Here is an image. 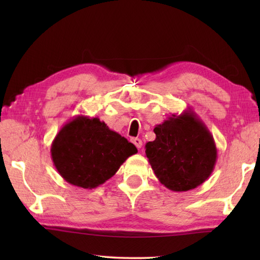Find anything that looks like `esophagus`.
Returning <instances> with one entry per match:
<instances>
[{
  "instance_id": "1",
  "label": "esophagus",
  "mask_w": 260,
  "mask_h": 260,
  "mask_svg": "<svg viewBox=\"0 0 260 260\" xmlns=\"http://www.w3.org/2000/svg\"><path fill=\"white\" fill-rule=\"evenodd\" d=\"M132 142H133V144H134L137 148H139V150H140V148H141L142 145H143L142 140H141V139H137V137H136V139H132Z\"/></svg>"
}]
</instances>
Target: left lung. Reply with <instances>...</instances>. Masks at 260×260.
Instances as JSON below:
<instances>
[{"label": "left lung", "mask_w": 260, "mask_h": 260, "mask_svg": "<svg viewBox=\"0 0 260 260\" xmlns=\"http://www.w3.org/2000/svg\"><path fill=\"white\" fill-rule=\"evenodd\" d=\"M156 137L145 145L156 178L174 192L196 189L213 172L218 152L212 134L191 108L154 128Z\"/></svg>", "instance_id": "left-lung-1"}]
</instances>
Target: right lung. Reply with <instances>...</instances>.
Wrapping results in <instances>:
<instances>
[{
  "label": "right lung",
  "mask_w": 260,
  "mask_h": 260,
  "mask_svg": "<svg viewBox=\"0 0 260 260\" xmlns=\"http://www.w3.org/2000/svg\"><path fill=\"white\" fill-rule=\"evenodd\" d=\"M137 153L133 143L101 121L78 115L64 124L51 144V158L62 179L82 189H95Z\"/></svg>",
  "instance_id": "add662e5"
}]
</instances>
